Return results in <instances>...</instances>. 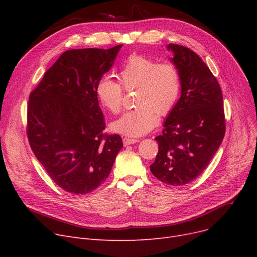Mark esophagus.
<instances>
[{
  "instance_id": "1",
  "label": "esophagus",
  "mask_w": 257,
  "mask_h": 257,
  "mask_svg": "<svg viewBox=\"0 0 257 257\" xmlns=\"http://www.w3.org/2000/svg\"><path fill=\"white\" fill-rule=\"evenodd\" d=\"M140 142V140L138 139H129V138H124L123 139V143L125 146H129V145H132V144H136Z\"/></svg>"
}]
</instances>
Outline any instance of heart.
<instances>
[{
    "label": "heart",
    "mask_w": 257,
    "mask_h": 257,
    "mask_svg": "<svg viewBox=\"0 0 257 257\" xmlns=\"http://www.w3.org/2000/svg\"><path fill=\"white\" fill-rule=\"evenodd\" d=\"M119 83L104 76L98 80L94 92L100 103L111 113H118L123 104L124 90H137V108L114 120L113 131L128 137H141L157 124L158 115H167L176 104L181 80L176 66L158 63L143 55H131L118 72ZM123 87L121 88V86Z\"/></svg>",
    "instance_id": "1"
}]
</instances>
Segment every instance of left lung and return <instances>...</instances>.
Here are the masks:
<instances>
[{
  "instance_id": "left-lung-1",
  "label": "left lung",
  "mask_w": 257,
  "mask_h": 257,
  "mask_svg": "<svg viewBox=\"0 0 257 257\" xmlns=\"http://www.w3.org/2000/svg\"><path fill=\"white\" fill-rule=\"evenodd\" d=\"M181 80V96L155 138L158 153L150 166L154 176L178 186L194 181L209 165L225 136L220 84L208 66L186 47L171 44Z\"/></svg>"
}]
</instances>
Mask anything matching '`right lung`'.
I'll list each match as a JSON object with an SVG mask.
<instances>
[{
	"instance_id": "right-lung-1",
	"label": "right lung",
	"mask_w": 257,
	"mask_h": 257,
	"mask_svg": "<svg viewBox=\"0 0 257 257\" xmlns=\"http://www.w3.org/2000/svg\"><path fill=\"white\" fill-rule=\"evenodd\" d=\"M121 45L62 53L31 91L27 136L50 178L62 190L83 195L109 176L123 148L118 134H106L94 92L110 70Z\"/></svg>"
}]
</instances>
